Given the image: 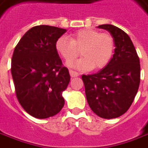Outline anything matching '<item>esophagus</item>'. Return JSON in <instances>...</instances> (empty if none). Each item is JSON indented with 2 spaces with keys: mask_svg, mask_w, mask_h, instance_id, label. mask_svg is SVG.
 <instances>
[{
  "mask_svg": "<svg viewBox=\"0 0 148 148\" xmlns=\"http://www.w3.org/2000/svg\"><path fill=\"white\" fill-rule=\"evenodd\" d=\"M69 73H70V76L72 77H76V76H79V73L76 71H73V70H69Z\"/></svg>",
  "mask_w": 148,
  "mask_h": 148,
  "instance_id": "obj_1",
  "label": "esophagus"
}]
</instances>
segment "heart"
<instances>
[{"mask_svg":"<svg viewBox=\"0 0 148 148\" xmlns=\"http://www.w3.org/2000/svg\"><path fill=\"white\" fill-rule=\"evenodd\" d=\"M55 49L67 62L77 58L81 49L83 57L72 63V67L82 71L93 68L99 70L106 67L112 58L115 40L108 32L86 27L72 32L70 39L60 36L55 42Z\"/></svg>","mask_w":148,"mask_h":148,"instance_id":"obj_1","label":"heart"}]
</instances>
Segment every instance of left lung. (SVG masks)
I'll list each match as a JSON object with an SVG mask.
<instances>
[{
    "label": "left lung",
    "instance_id": "obj_1",
    "mask_svg": "<svg viewBox=\"0 0 148 148\" xmlns=\"http://www.w3.org/2000/svg\"><path fill=\"white\" fill-rule=\"evenodd\" d=\"M115 40V53L108 64L93 75H82L87 102L91 110L104 119L125 113L137 95L140 83V62L132 40L112 24H103Z\"/></svg>",
    "mask_w": 148,
    "mask_h": 148
}]
</instances>
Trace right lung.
<instances>
[{
    "instance_id": "right-lung-1",
    "label": "right lung",
    "mask_w": 148,
    "mask_h": 148,
    "mask_svg": "<svg viewBox=\"0 0 148 148\" xmlns=\"http://www.w3.org/2000/svg\"><path fill=\"white\" fill-rule=\"evenodd\" d=\"M66 29L48 25L32 27L14 48L11 74L16 97L23 108L39 119L58 113L64 106L62 92L70 75L55 49Z\"/></svg>"
}]
</instances>
